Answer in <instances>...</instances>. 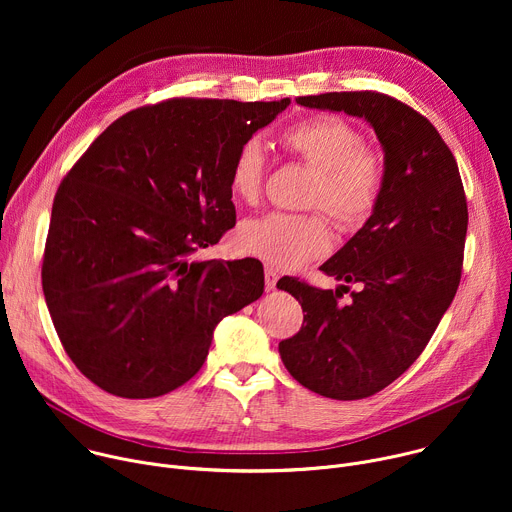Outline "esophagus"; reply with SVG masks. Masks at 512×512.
Here are the masks:
<instances>
[{
  "mask_svg": "<svg viewBox=\"0 0 512 512\" xmlns=\"http://www.w3.org/2000/svg\"><path fill=\"white\" fill-rule=\"evenodd\" d=\"M277 279H279L277 271H275L273 267H265V287H267V289H275Z\"/></svg>",
  "mask_w": 512,
  "mask_h": 512,
  "instance_id": "obj_1",
  "label": "esophagus"
}]
</instances>
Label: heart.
Instances as JSON below:
<instances>
[{
	"mask_svg": "<svg viewBox=\"0 0 512 512\" xmlns=\"http://www.w3.org/2000/svg\"><path fill=\"white\" fill-rule=\"evenodd\" d=\"M283 148L314 170L310 206H322L338 227L354 231L373 216L385 186L383 158L362 145V133L342 117L316 115L289 125ZM267 160L261 143L251 137L239 145L229 172L235 198L257 202L263 190ZM239 247L275 267L294 269L326 255L332 247L328 218L320 212H271L239 229Z\"/></svg>",
	"mask_w": 512,
	"mask_h": 512,
	"instance_id": "heart-1",
	"label": "heart"
}]
</instances>
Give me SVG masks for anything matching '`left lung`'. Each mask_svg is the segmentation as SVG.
I'll return each instance as SVG.
<instances>
[{"instance_id": "obj_1", "label": "left lung", "mask_w": 512, "mask_h": 512, "mask_svg": "<svg viewBox=\"0 0 512 512\" xmlns=\"http://www.w3.org/2000/svg\"><path fill=\"white\" fill-rule=\"evenodd\" d=\"M298 105L344 111L375 129L385 152L383 196L364 227L320 269L358 283L350 302L296 277L279 289L300 304L304 324L279 342L289 375L306 389L354 401L401 377L427 346L462 277L468 204L456 158L409 105L375 91L298 97Z\"/></svg>"}]
</instances>
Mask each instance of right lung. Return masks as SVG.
I'll return each mask as SVG.
<instances>
[{
  "instance_id": "add662e5",
  "label": "right lung",
  "mask_w": 512,
  "mask_h": 512,
  "mask_svg": "<svg viewBox=\"0 0 512 512\" xmlns=\"http://www.w3.org/2000/svg\"><path fill=\"white\" fill-rule=\"evenodd\" d=\"M289 99H168L113 121L58 186L42 263L56 334L103 391L152 399L190 381L212 332L263 294L257 259L192 255L237 223L239 145Z\"/></svg>"
}]
</instances>
